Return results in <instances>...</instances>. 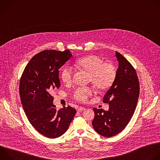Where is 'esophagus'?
I'll return each instance as SVG.
<instances>
[{
    "label": "esophagus",
    "mask_w": 160,
    "mask_h": 160,
    "mask_svg": "<svg viewBox=\"0 0 160 160\" xmlns=\"http://www.w3.org/2000/svg\"><path fill=\"white\" fill-rule=\"evenodd\" d=\"M84 110H85V108H83V107H79V108H78V109H77V111H78V112H82V111H84Z\"/></svg>",
    "instance_id": "1"
}]
</instances>
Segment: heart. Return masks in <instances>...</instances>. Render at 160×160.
Returning a JSON list of instances; mask_svg holds the SVG:
<instances>
[{"mask_svg": "<svg viewBox=\"0 0 160 160\" xmlns=\"http://www.w3.org/2000/svg\"><path fill=\"white\" fill-rule=\"evenodd\" d=\"M76 69L88 74V81L99 90L109 88L117 77L116 68L110 62L104 60L96 55H88L78 59L75 63ZM75 72L70 66H64L61 71V78L66 85L71 84ZM92 89L88 87L77 88L73 94L74 99L85 102L92 94Z\"/></svg>", "mask_w": 160, "mask_h": 160, "instance_id": "1", "label": "heart"}]
</instances>
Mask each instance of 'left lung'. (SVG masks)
I'll list each match as a JSON object with an SVG mask.
<instances>
[{"label": "left lung", "instance_id": "obj_1", "mask_svg": "<svg viewBox=\"0 0 160 160\" xmlns=\"http://www.w3.org/2000/svg\"><path fill=\"white\" fill-rule=\"evenodd\" d=\"M119 66L116 80L103 98L109 110L94 108V130L106 138L121 132L130 121L139 96L140 85L135 69L120 53L116 52Z\"/></svg>", "mask_w": 160, "mask_h": 160}]
</instances>
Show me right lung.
Instances as JSON below:
<instances>
[{
    "mask_svg": "<svg viewBox=\"0 0 160 160\" xmlns=\"http://www.w3.org/2000/svg\"><path fill=\"white\" fill-rule=\"evenodd\" d=\"M72 56L68 49L41 51L31 59L20 79V99L28 121L50 139L64 133L76 114L70 106L57 110L52 96L61 86L59 69Z\"/></svg>",
    "mask_w": 160,
    "mask_h": 160,
    "instance_id": "obj_1",
    "label": "right lung"
}]
</instances>
